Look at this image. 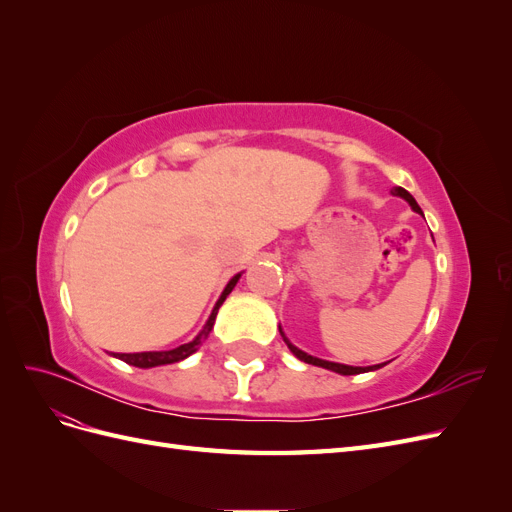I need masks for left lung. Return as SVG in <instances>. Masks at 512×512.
I'll use <instances>...</instances> for the list:
<instances>
[{"label":"left lung","instance_id":"left-lung-1","mask_svg":"<svg viewBox=\"0 0 512 512\" xmlns=\"http://www.w3.org/2000/svg\"><path fill=\"white\" fill-rule=\"evenodd\" d=\"M391 194L393 196H401L404 200H408L410 203V207L416 211V213H423L421 211V207L416 205V200L412 198V194L410 192H406L404 188H393L391 190ZM280 333H282V329H280ZM282 337H284V342L288 344V348H290V352L297 356V359H301V361H305V363H309V365H318V367H324V369H331V371H335V374H342V376H354V374H365V371H376V369H380V367H384L386 363H380V365H371V367H352V365H342V363H331V361H322V359H316V356H312V354H307V352H303V350H299L297 346H292L288 339H286V335L282 333Z\"/></svg>","mask_w":512,"mask_h":512}]
</instances>
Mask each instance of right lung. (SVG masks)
Returning <instances> with one entry per match:
<instances>
[{
	"instance_id": "add662e5",
	"label": "right lung",
	"mask_w": 512,
	"mask_h": 512,
	"mask_svg": "<svg viewBox=\"0 0 512 512\" xmlns=\"http://www.w3.org/2000/svg\"><path fill=\"white\" fill-rule=\"evenodd\" d=\"M239 277H241V273H237V275L232 277V280L226 284V288H224V292H222V297L218 299V303H215L213 312H211L207 324L203 327V331H200V333L192 339L190 344H183V346H177V348H173V350H162V352H132V354L115 352L113 356H117V359H121V361H126L128 365L143 367V369L158 367V365H168V363H179V361H183V359H188L190 354H194V352L200 348V344H203V339L209 337V333H211V329H213L215 316H218V309H220V305L224 303V299L228 297V294L232 292V288L237 286Z\"/></svg>"
}]
</instances>
